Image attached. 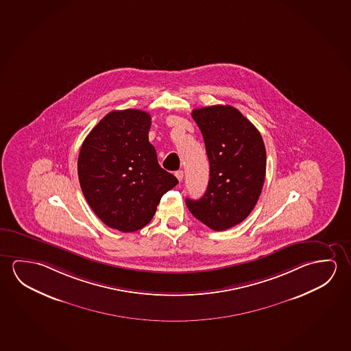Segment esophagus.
I'll use <instances>...</instances> for the list:
<instances>
[{
  "label": "esophagus",
  "mask_w": 351,
  "mask_h": 351,
  "mask_svg": "<svg viewBox=\"0 0 351 351\" xmlns=\"http://www.w3.org/2000/svg\"><path fill=\"white\" fill-rule=\"evenodd\" d=\"M176 177H177V179H178L179 182H182L184 177L183 171H177V172H176Z\"/></svg>",
  "instance_id": "1"
}]
</instances>
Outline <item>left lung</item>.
I'll list each match as a JSON object with an SVG mask.
<instances>
[{
	"mask_svg": "<svg viewBox=\"0 0 351 351\" xmlns=\"http://www.w3.org/2000/svg\"><path fill=\"white\" fill-rule=\"evenodd\" d=\"M210 161V180L200 200L186 199L191 215L213 230H226L250 215L266 176L261 134L232 106L202 107L191 112Z\"/></svg>",
	"mask_w": 351,
	"mask_h": 351,
	"instance_id": "obj_1",
	"label": "left lung"
}]
</instances>
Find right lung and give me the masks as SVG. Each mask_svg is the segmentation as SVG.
Listing matches in <instances>:
<instances>
[{
  "label": "right lung",
  "mask_w": 351,
  "mask_h": 351,
  "mask_svg": "<svg viewBox=\"0 0 351 351\" xmlns=\"http://www.w3.org/2000/svg\"><path fill=\"white\" fill-rule=\"evenodd\" d=\"M150 127L147 112H110L79 152V183L85 199L102 222L123 233L150 222L162 195L178 184L158 165L149 141Z\"/></svg>",
  "instance_id": "obj_1"
}]
</instances>
